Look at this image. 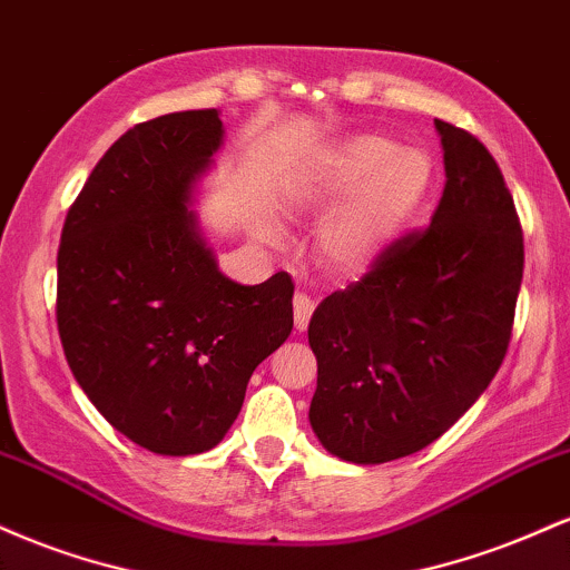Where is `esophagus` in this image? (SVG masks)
<instances>
[{
    "instance_id": "obj_1",
    "label": "esophagus",
    "mask_w": 570,
    "mask_h": 570,
    "mask_svg": "<svg viewBox=\"0 0 570 570\" xmlns=\"http://www.w3.org/2000/svg\"><path fill=\"white\" fill-rule=\"evenodd\" d=\"M292 305H294V326H297V330L303 332L305 326H307V322H311V313H313V299L307 297V294L297 292V294H294Z\"/></svg>"
}]
</instances>
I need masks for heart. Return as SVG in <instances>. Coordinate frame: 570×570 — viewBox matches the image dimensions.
Here are the masks:
<instances>
[{
	"label": "heart",
	"instance_id": "heart-1",
	"mask_svg": "<svg viewBox=\"0 0 570 570\" xmlns=\"http://www.w3.org/2000/svg\"><path fill=\"white\" fill-rule=\"evenodd\" d=\"M434 160L421 147H399L383 134H353L305 155L284 181L294 217H325L318 254L330 271L358 276L375 267L426 206ZM267 240L284 230L265 225Z\"/></svg>",
	"mask_w": 570,
	"mask_h": 570
}]
</instances>
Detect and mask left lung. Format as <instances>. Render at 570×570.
<instances>
[{"instance_id": "obj_1", "label": "left lung", "mask_w": 570, "mask_h": 570, "mask_svg": "<svg viewBox=\"0 0 570 570\" xmlns=\"http://www.w3.org/2000/svg\"><path fill=\"white\" fill-rule=\"evenodd\" d=\"M444 189L431 225L399 238L356 284L313 311L311 426L351 463L412 455L448 431L499 372L522 284V230L493 155L434 120Z\"/></svg>"}]
</instances>
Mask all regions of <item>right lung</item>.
<instances>
[{
    "label": "right lung",
    "instance_id": "obj_1",
    "mask_svg": "<svg viewBox=\"0 0 570 570\" xmlns=\"http://www.w3.org/2000/svg\"><path fill=\"white\" fill-rule=\"evenodd\" d=\"M225 141L217 109L139 122L96 163L58 246V335L96 410L158 455L206 453L289 337L294 284L219 271L193 203Z\"/></svg>",
    "mask_w": 570,
    "mask_h": 570
}]
</instances>
